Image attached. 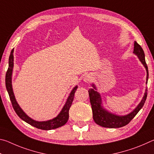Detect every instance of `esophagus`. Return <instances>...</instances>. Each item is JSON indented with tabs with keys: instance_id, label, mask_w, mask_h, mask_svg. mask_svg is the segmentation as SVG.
<instances>
[{
	"instance_id": "obj_1",
	"label": "esophagus",
	"mask_w": 154,
	"mask_h": 154,
	"mask_svg": "<svg viewBox=\"0 0 154 154\" xmlns=\"http://www.w3.org/2000/svg\"><path fill=\"white\" fill-rule=\"evenodd\" d=\"M92 79H93L92 75H91V74H86V75H85V76L83 77V81H84V82H85V83H90L91 82H92Z\"/></svg>"
}]
</instances>
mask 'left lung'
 I'll return each mask as SVG.
<instances>
[{
    "label": "left lung",
    "mask_w": 154,
    "mask_h": 154,
    "mask_svg": "<svg viewBox=\"0 0 154 154\" xmlns=\"http://www.w3.org/2000/svg\"><path fill=\"white\" fill-rule=\"evenodd\" d=\"M133 53L139 58V60L145 68L146 72H147L146 83H147L149 72H148L147 64L145 62V54L141 47L136 41H134V43ZM92 88L89 89L88 92H89L90 103L91 105H92L94 121L99 126L105 128H121L126 126L134 118L135 116L138 113V112L143 107V106L145 104L146 98H147V89L146 88L144 96H143L142 100H140V103L137 106V107L128 114L125 115V116H118V115L111 113V112L108 111L106 109L104 108L102 102V98H101L100 93L97 92V88H96V85L94 83L92 84Z\"/></svg>",
    "instance_id": "obj_1"
}]
</instances>
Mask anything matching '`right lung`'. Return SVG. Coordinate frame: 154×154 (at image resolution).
Instances as JSON below:
<instances>
[{"instance_id":"add662e5","label":"right lung","mask_w":154,"mask_h":154,"mask_svg":"<svg viewBox=\"0 0 154 154\" xmlns=\"http://www.w3.org/2000/svg\"><path fill=\"white\" fill-rule=\"evenodd\" d=\"M14 49H13L11 54H10L9 58V68L7 70L6 76H5V85H6V88L7 92H8L10 100H11V104L13 105L15 113L20 118L24 120L26 123L29 124L31 126L36 128L45 130H49L52 129L58 128L59 127H61L66 123L68 119H69V109L71 107L72 105V101L74 99V96L75 91L77 89V85L75 86L73 89L71 90V93H70L69 96H68L67 100L65 103L64 105L62 107L61 111L60 113L57 116L56 118H54L51 119H49L48 121H43V122H38L36 121L35 119L30 118L28 115L25 113V112L22 110V109L20 107L19 104L17 103L15 99L14 90H13L12 88V73H13V69H14Z\"/></svg>"}]
</instances>
